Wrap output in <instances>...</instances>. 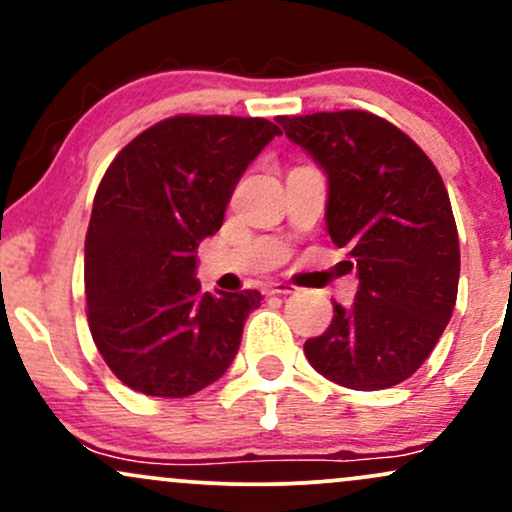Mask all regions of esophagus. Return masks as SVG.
Segmentation results:
<instances>
[{"mask_svg": "<svg viewBox=\"0 0 512 512\" xmlns=\"http://www.w3.org/2000/svg\"><path fill=\"white\" fill-rule=\"evenodd\" d=\"M293 291H296V286L289 284V281H274V284L269 286V293H279V296H286V293Z\"/></svg>", "mask_w": 512, "mask_h": 512, "instance_id": "esophagus-1", "label": "esophagus"}]
</instances>
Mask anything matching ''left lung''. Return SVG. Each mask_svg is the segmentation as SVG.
<instances>
[{"label": "left lung", "instance_id": "8db88e82", "mask_svg": "<svg viewBox=\"0 0 512 512\" xmlns=\"http://www.w3.org/2000/svg\"><path fill=\"white\" fill-rule=\"evenodd\" d=\"M276 120L327 173V233L358 272L354 305L334 303L305 358L351 390L402 383L438 344L457 301L460 240L443 178L419 144L366 110Z\"/></svg>", "mask_w": 512, "mask_h": 512}]
</instances>
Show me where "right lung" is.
Wrapping results in <instances>:
<instances>
[{"mask_svg":"<svg viewBox=\"0 0 512 512\" xmlns=\"http://www.w3.org/2000/svg\"><path fill=\"white\" fill-rule=\"evenodd\" d=\"M276 134L264 117L175 115L105 170L86 233V315L103 361L132 390L195 395L236 358L262 293H202L195 252Z\"/></svg>","mask_w":512,"mask_h":512,"instance_id":"right-lung-1","label":"right lung"}]
</instances>
